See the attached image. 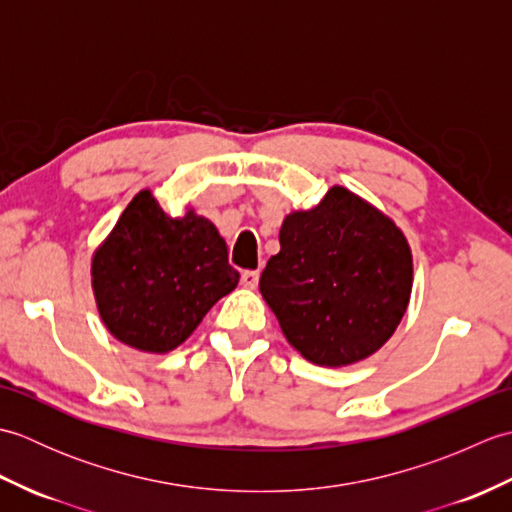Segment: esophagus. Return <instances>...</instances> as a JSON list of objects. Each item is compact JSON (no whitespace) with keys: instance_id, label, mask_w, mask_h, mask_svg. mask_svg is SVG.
Here are the masks:
<instances>
[{"instance_id":"esophagus-1","label":"esophagus","mask_w":512,"mask_h":512,"mask_svg":"<svg viewBox=\"0 0 512 512\" xmlns=\"http://www.w3.org/2000/svg\"><path fill=\"white\" fill-rule=\"evenodd\" d=\"M257 284H259V270H244L242 273V286L244 288H257Z\"/></svg>"}]
</instances>
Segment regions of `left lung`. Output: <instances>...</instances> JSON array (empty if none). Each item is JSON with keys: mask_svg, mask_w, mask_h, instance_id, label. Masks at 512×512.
<instances>
[{"mask_svg": "<svg viewBox=\"0 0 512 512\" xmlns=\"http://www.w3.org/2000/svg\"><path fill=\"white\" fill-rule=\"evenodd\" d=\"M259 279L295 350L321 367L363 361L396 332L413 284L411 248L391 217L345 187L292 211Z\"/></svg>", "mask_w": 512, "mask_h": 512, "instance_id": "8db88e82", "label": "left lung"}]
</instances>
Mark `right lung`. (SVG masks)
I'll return each mask as SVG.
<instances>
[{
    "mask_svg": "<svg viewBox=\"0 0 512 512\" xmlns=\"http://www.w3.org/2000/svg\"><path fill=\"white\" fill-rule=\"evenodd\" d=\"M237 281L215 224L193 209L167 215L149 189L134 195L92 255V290L105 328L149 354L187 341Z\"/></svg>",
    "mask_w": 512,
    "mask_h": 512,
    "instance_id": "right-lung-1",
    "label": "right lung"
}]
</instances>
